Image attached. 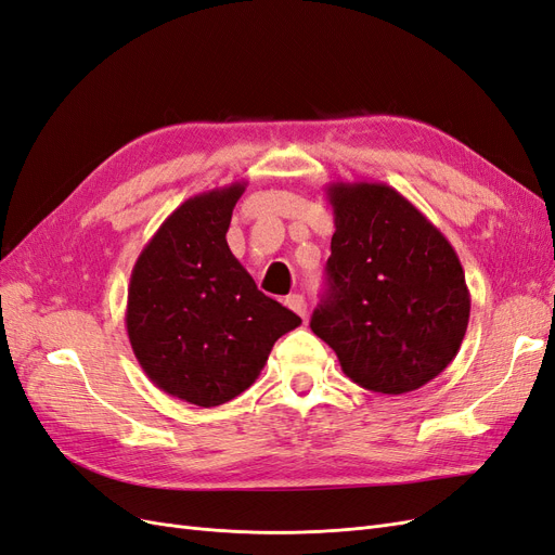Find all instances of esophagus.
<instances>
[{
    "instance_id": "esophagus-1",
    "label": "esophagus",
    "mask_w": 555,
    "mask_h": 555,
    "mask_svg": "<svg viewBox=\"0 0 555 555\" xmlns=\"http://www.w3.org/2000/svg\"><path fill=\"white\" fill-rule=\"evenodd\" d=\"M284 306H287L289 310H294L298 317H304V319H306V314H308L306 298L300 296V294H289L287 298H284Z\"/></svg>"
}]
</instances>
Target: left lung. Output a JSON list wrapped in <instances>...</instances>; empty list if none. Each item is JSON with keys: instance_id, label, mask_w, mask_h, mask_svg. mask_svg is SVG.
<instances>
[{"instance_id": "8db88e82", "label": "left lung", "mask_w": 555, "mask_h": 555, "mask_svg": "<svg viewBox=\"0 0 555 555\" xmlns=\"http://www.w3.org/2000/svg\"><path fill=\"white\" fill-rule=\"evenodd\" d=\"M328 292L310 328L367 391L410 393L459 354L469 292L456 249L384 182H331Z\"/></svg>"}]
</instances>
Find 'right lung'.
<instances>
[{
    "instance_id": "obj_1",
    "label": "right lung",
    "mask_w": 555,
    "mask_h": 555,
    "mask_svg": "<svg viewBox=\"0 0 555 555\" xmlns=\"http://www.w3.org/2000/svg\"><path fill=\"white\" fill-rule=\"evenodd\" d=\"M247 182L201 192L166 217L133 263L125 324L157 389L198 408L236 398L300 317L257 289L227 231Z\"/></svg>"
}]
</instances>
